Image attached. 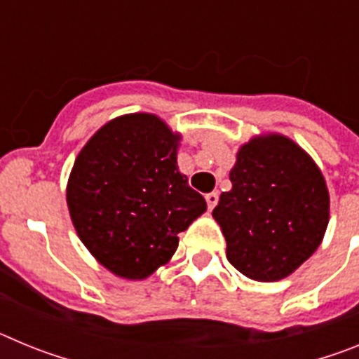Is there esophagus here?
Returning <instances> with one entry per match:
<instances>
[{"instance_id":"obj_1","label":"esophagus","mask_w":359,"mask_h":359,"mask_svg":"<svg viewBox=\"0 0 359 359\" xmlns=\"http://www.w3.org/2000/svg\"><path fill=\"white\" fill-rule=\"evenodd\" d=\"M205 199H207L208 210H212V208H214L215 205H217V201H219V194H217V192H210V194L205 196Z\"/></svg>"}]
</instances>
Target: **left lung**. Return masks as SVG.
<instances>
[{"mask_svg": "<svg viewBox=\"0 0 359 359\" xmlns=\"http://www.w3.org/2000/svg\"><path fill=\"white\" fill-rule=\"evenodd\" d=\"M230 182L212 212L228 262L261 282L293 273L329 223V192L315 161L286 136L253 138L237 152Z\"/></svg>", "mask_w": 359, "mask_h": 359, "instance_id": "1", "label": "left lung"}]
</instances>
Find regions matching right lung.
<instances>
[{"mask_svg": "<svg viewBox=\"0 0 359 359\" xmlns=\"http://www.w3.org/2000/svg\"><path fill=\"white\" fill-rule=\"evenodd\" d=\"M177 142L158 116L135 113L98 129L73 163L66 190L73 226L118 277L154 273L176 252L177 233L207 210L177 170Z\"/></svg>", "mask_w": 359, "mask_h": 359, "instance_id": "obj_1", "label": "right lung"}]
</instances>
